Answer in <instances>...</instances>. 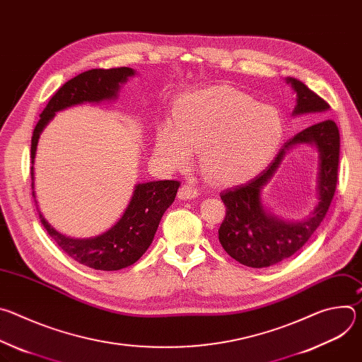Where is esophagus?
Returning <instances> with one entry per match:
<instances>
[{"label": "esophagus", "instance_id": "34e87169", "mask_svg": "<svg viewBox=\"0 0 362 362\" xmlns=\"http://www.w3.org/2000/svg\"><path fill=\"white\" fill-rule=\"evenodd\" d=\"M196 196H197V189L194 186H192L190 183H186L179 189L180 199H193Z\"/></svg>", "mask_w": 362, "mask_h": 362}]
</instances>
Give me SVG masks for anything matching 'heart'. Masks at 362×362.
Wrapping results in <instances>:
<instances>
[{
	"label": "heart",
	"instance_id": "1",
	"mask_svg": "<svg viewBox=\"0 0 362 362\" xmlns=\"http://www.w3.org/2000/svg\"><path fill=\"white\" fill-rule=\"evenodd\" d=\"M284 133L281 115L252 95L228 86L185 94L175 107V123L158 127V158L169 168L189 163L199 150L206 177L219 185L243 182L274 156Z\"/></svg>",
	"mask_w": 362,
	"mask_h": 362
}]
</instances>
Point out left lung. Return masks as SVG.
<instances>
[{
	"label": "left lung",
	"mask_w": 362,
	"mask_h": 362,
	"mask_svg": "<svg viewBox=\"0 0 362 362\" xmlns=\"http://www.w3.org/2000/svg\"><path fill=\"white\" fill-rule=\"evenodd\" d=\"M296 91L293 115L324 113L328 103L302 81L288 78ZM320 115L318 117H322ZM298 142H315L320 150V202L313 215L299 224H285L268 216L260 204V190L279 167L284 150ZM339 163V130L334 120L324 119L288 140L274 162L255 179L221 193L226 215L219 228L223 249L242 265L267 268L298 252L324 221L332 202Z\"/></svg>",
	"instance_id": "obj_1"
}]
</instances>
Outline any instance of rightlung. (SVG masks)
<instances>
[{
    "instance_id": "add662e5",
    "label": "right lung",
    "mask_w": 362,
    "mask_h": 362,
    "mask_svg": "<svg viewBox=\"0 0 362 362\" xmlns=\"http://www.w3.org/2000/svg\"><path fill=\"white\" fill-rule=\"evenodd\" d=\"M133 74L134 71L129 67L93 69L64 83L49 98L35 124L31 137V162L34 163L40 133L56 112L84 101L98 103L113 98L117 94L119 86ZM31 180H34L33 168ZM31 186L34 187V182ZM179 186L180 182L177 180L137 185L122 219L106 233L91 239H71L59 233L37 211L47 233L74 261L97 271H119L137 262L147 250L163 214L176 197Z\"/></svg>"
}]
</instances>
